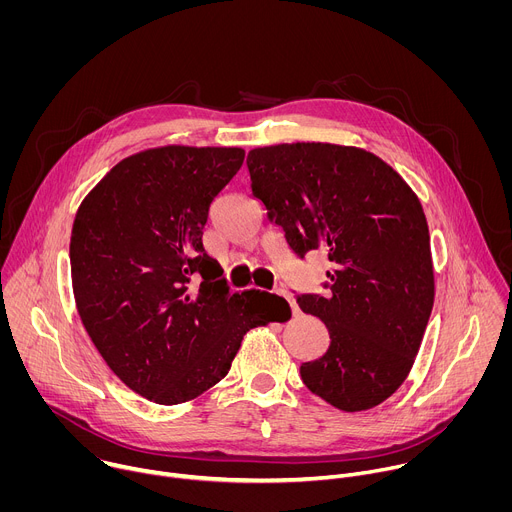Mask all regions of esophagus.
<instances>
[{"mask_svg": "<svg viewBox=\"0 0 512 512\" xmlns=\"http://www.w3.org/2000/svg\"><path fill=\"white\" fill-rule=\"evenodd\" d=\"M275 294H277V296H281V298H285V300L289 302V306H291V312H298V306L294 304V300H291V298L285 294V289H283V287H277V289H275Z\"/></svg>", "mask_w": 512, "mask_h": 512, "instance_id": "obj_1", "label": "esophagus"}]
</instances>
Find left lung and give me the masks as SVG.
Returning <instances> with one entry per match:
<instances>
[{
	"label": "left lung",
	"mask_w": 512,
	"mask_h": 512,
	"mask_svg": "<svg viewBox=\"0 0 512 512\" xmlns=\"http://www.w3.org/2000/svg\"><path fill=\"white\" fill-rule=\"evenodd\" d=\"M253 196L298 257L322 249L326 294H300L330 334L300 367L304 385L342 411L383 403L407 379L433 308L423 208L381 158L334 143H279L247 156Z\"/></svg>",
	"instance_id": "obj_1"
}]
</instances>
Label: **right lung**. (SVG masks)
Returning <instances> with one entry per match:
<instances>
[{
	"mask_svg": "<svg viewBox=\"0 0 512 512\" xmlns=\"http://www.w3.org/2000/svg\"><path fill=\"white\" fill-rule=\"evenodd\" d=\"M241 148L166 145L121 160L83 200L70 237L81 320L135 393L190 401L221 381L247 330L289 314L275 294H231L202 229ZM287 320V318H283Z\"/></svg>",
	"mask_w": 512,
	"mask_h": 512,
	"instance_id": "obj_1",
	"label": "right lung"
}]
</instances>
